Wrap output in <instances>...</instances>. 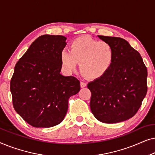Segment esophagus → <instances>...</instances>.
Masks as SVG:
<instances>
[{"label": "esophagus", "mask_w": 155, "mask_h": 155, "mask_svg": "<svg viewBox=\"0 0 155 155\" xmlns=\"http://www.w3.org/2000/svg\"><path fill=\"white\" fill-rule=\"evenodd\" d=\"M87 86V83L86 82H80V87H81L82 88H83V87H85Z\"/></svg>", "instance_id": "esophagus-1"}]
</instances>
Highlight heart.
Here are the masks:
<instances>
[{
	"instance_id": "obj_1",
	"label": "heart",
	"mask_w": 155,
	"mask_h": 155,
	"mask_svg": "<svg viewBox=\"0 0 155 155\" xmlns=\"http://www.w3.org/2000/svg\"><path fill=\"white\" fill-rule=\"evenodd\" d=\"M114 59V50L111 44L87 35L73 39L70 45V51L63 49L61 53V62L65 71L73 72L78 63H80V72L90 79L104 75L111 67Z\"/></svg>"
}]
</instances>
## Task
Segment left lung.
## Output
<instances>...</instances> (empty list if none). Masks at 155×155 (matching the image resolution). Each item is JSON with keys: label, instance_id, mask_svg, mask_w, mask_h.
I'll use <instances>...</instances> for the list:
<instances>
[{"label": "left lung", "instance_id": "1", "mask_svg": "<svg viewBox=\"0 0 155 155\" xmlns=\"http://www.w3.org/2000/svg\"><path fill=\"white\" fill-rule=\"evenodd\" d=\"M111 44L114 59L110 69L90 82V109L99 121L115 124L133 117L147 91V71L138 51L120 37L98 35Z\"/></svg>", "mask_w": 155, "mask_h": 155}]
</instances>
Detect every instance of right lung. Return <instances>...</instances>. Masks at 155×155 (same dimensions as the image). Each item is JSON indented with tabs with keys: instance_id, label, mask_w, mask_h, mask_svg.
<instances>
[{
	"instance_id": "add662e5",
	"label": "right lung",
	"mask_w": 155,
	"mask_h": 155,
	"mask_svg": "<svg viewBox=\"0 0 155 155\" xmlns=\"http://www.w3.org/2000/svg\"><path fill=\"white\" fill-rule=\"evenodd\" d=\"M65 40L61 35L40 36L15 66L10 80L12 104L33 127L49 128L62 122L69 98L80 90L77 78L60 73Z\"/></svg>"
}]
</instances>
